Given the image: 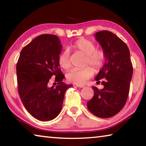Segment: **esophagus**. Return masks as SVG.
I'll return each mask as SVG.
<instances>
[{
    "mask_svg": "<svg viewBox=\"0 0 146 146\" xmlns=\"http://www.w3.org/2000/svg\"><path fill=\"white\" fill-rule=\"evenodd\" d=\"M76 86H77V87H78V88H81L85 87L84 85H78V84H76Z\"/></svg>",
    "mask_w": 146,
    "mask_h": 146,
    "instance_id": "obj_1",
    "label": "esophagus"
}]
</instances>
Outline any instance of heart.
I'll use <instances>...</instances> for the list:
<instances>
[{
  "mask_svg": "<svg viewBox=\"0 0 146 146\" xmlns=\"http://www.w3.org/2000/svg\"><path fill=\"white\" fill-rule=\"evenodd\" d=\"M70 48L75 52L85 55V65L90 64L96 71L100 70L106 60V53L103 49H97L93 42L84 38H80L70 46ZM70 52L65 49L59 54L58 64L64 70H68L71 67ZM94 71L90 66L83 69H73L66 75L68 82L75 84H84L93 75Z\"/></svg>",
  "mask_w": 146,
  "mask_h": 146,
  "instance_id": "heart-1",
  "label": "heart"
}]
</instances>
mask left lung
<instances>
[{"instance_id":"left-lung-1","label":"left lung","mask_w":146,"mask_h":146,"mask_svg":"<svg viewBox=\"0 0 146 146\" xmlns=\"http://www.w3.org/2000/svg\"><path fill=\"white\" fill-rule=\"evenodd\" d=\"M95 38L106 53V61L95 80L104 86H93L94 96L87 103L90 111L98 117H112L125 106L133 75L129 49L124 42L109 31H100Z\"/></svg>"}]
</instances>
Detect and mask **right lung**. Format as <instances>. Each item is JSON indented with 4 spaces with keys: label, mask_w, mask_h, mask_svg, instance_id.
<instances>
[{
    "label": "right lung",
    "mask_w": 146,
    "mask_h": 146,
    "mask_svg": "<svg viewBox=\"0 0 146 146\" xmlns=\"http://www.w3.org/2000/svg\"><path fill=\"white\" fill-rule=\"evenodd\" d=\"M62 46L55 35L43 34L24 47L17 64L19 94L26 110L36 119L49 121L60 113L68 89L62 82L58 56ZM56 76L58 85L49 88V79Z\"/></svg>",
    "instance_id": "add662e5"
}]
</instances>
